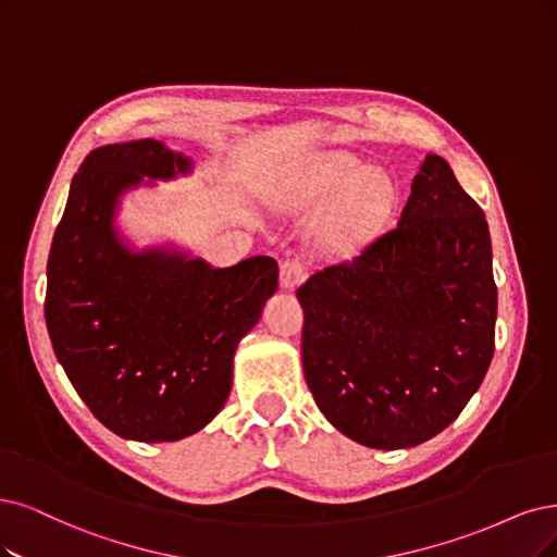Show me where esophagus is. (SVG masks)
I'll use <instances>...</instances> for the list:
<instances>
[{
    "instance_id": "34e87169",
    "label": "esophagus",
    "mask_w": 557,
    "mask_h": 557,
    "mask_svg": "<svg viewBox=\"0 0 557 557\" xmlns=\"http://www.w3.org/2000/svg\"><path fill=\"white\" fill-rule=\"evenodd\" d=\"M305 280V268L298 261H282L280 265V286L286 292L296 289V286Z\"/></svg>"
}]
</instances>
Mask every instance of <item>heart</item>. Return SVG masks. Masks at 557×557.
<instances>
[{
    "label": "heart",
    "mask_w": 557,
    "mask_h": 557,
    "mask_svg": "<svg viewBox=\"0 0 557 557\" xmlns=\"http://www.w3.org/2000/svg\"><path fill=\"white\" fill-rule=\"evenodd\" d=\"M337 198L341 201L323 224V238L335 250H346L374 234L389 218L397 201V188L385 172L367 170L348 153H333L325 156L305 183L298 185L294 201L310 209H325Z\"/></svg>",
    "instance_id": "1"
}]
</instances>
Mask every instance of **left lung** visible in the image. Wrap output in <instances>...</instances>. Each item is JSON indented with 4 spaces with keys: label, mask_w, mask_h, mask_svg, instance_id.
I'll list each match as a JSON object with an SVG mask.
<instances>
[{
    "label": "left lung",
    "mask_w": 557,
    "mask_h": 557,
    "mask_svg": "<svg viewBox=\"0 0 557 557\" xmlns=\"http://www.w3.org/2000/svg\"><path fill=\"white\" fill-rule=\"evenodd\" d=\"M484 211L429 153L395 230L298 289L302 369L351 441L416 447L455 422L496 346L498 289Z\"/></svg>",
    "instance_id": "obj_1"
}]
</instances>
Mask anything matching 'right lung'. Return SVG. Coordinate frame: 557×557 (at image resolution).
<instances>
[{
    "instance_id": "right-lung-1",
    "label": "right lung",
    "mask_w": 557,
    "mask_h": 557,
    "mask_svg": "<svg viewBox=\"0 0 557 557\" xmlns=\"http://www.w3.org/2000/svg\"><path fill=\"white\" fill-rule=\"evenodd\" d=\"M193 160L156 139L91 151L48 259L46 323L79 399L116 436L170 443L197 434L232 389L238 342L277 289V261L230 268L172 247L135 252L114 218L121 195L190 174Z\"/></svg>"
}]
</instances>
